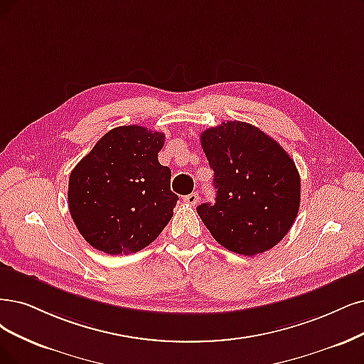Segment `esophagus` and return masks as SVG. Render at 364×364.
Listing matches in <instances>:
<instances>
[{
  "label": "esophagus",
  "mask_w": 364,
  "mask_h": 364,
  "mask_svg": "<svg viewBox=\"0 0 364 364\" xmlns=\"http://www.w3.org/2000/svg\"><path fill=\"white\" fill-rule=\"evenodd\" d=\"M198 193H191V195H186L184 198H183V200L184 203H187L189 205H196V203H198Z\"/></svg>",
  "instance_id": "obj_1"
}]
</instances>
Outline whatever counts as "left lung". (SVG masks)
Wrapping results in <instances>:
<instances>
[{
    "instance_id": "1",
    "label": "left lung",
    "mask_w": 364,
    "mask_h": 364,
    "mask_svg": "<svg viewBox=\"0 0 364 364\" xmlns=\"http://www.w3.org/2000/svg\"><path fill=\"white\" fill-rule=\"evenodd\" d=\"M216 203L196 211L220 246L253 257L284 238L300 208V173L273 138L243 121L200 133Z\"/></svg>"
}]
</instances>
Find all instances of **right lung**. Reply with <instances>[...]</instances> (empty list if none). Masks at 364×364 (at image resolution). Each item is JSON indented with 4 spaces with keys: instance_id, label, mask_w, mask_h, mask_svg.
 Returning <instances> with one entry per match:
<instances>
[{
    "instance_id": "obj_1",
    "label": "right lung",
    "mask_w": 364,
    "mask_h": 364,
    "mask_svg": "<svg viewBox=\"0 0 364 364\" xmlns=\"http://www.w3.org/2000/svg\"><path fill=\"white\" fill-rule=\"evenodd\" d=\"M165 134L142 126L107 132L69 178L70 216L87 243L107 255L146 247L173 216L171 169L159 164Z\"/></svg>"
}]
</instances>
